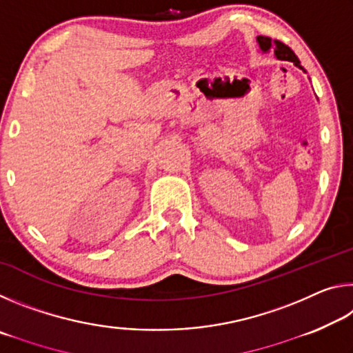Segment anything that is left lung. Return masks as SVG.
I'll use <instances>...</instances> for the list:
<instances>
[{
	"label": "left lung",
	"instance_id": "1",
	"mask_svg": "<svg viewBox=\"0 0 353 353\" xmlns=\"http://www.w3.org/2000/svg\"><path fill=\"white\" fill-rule=\"evenodd\" d=\"M256 40H259V45L263 51L274 50V52H276V57L280 59V61L294 62L299 68H302L301 61H299L297 56L294 54V51H292L290 46H286L285 43H280V41H272V39L266 37V35H259Z\"/></svg>",
	"mask_w": 353,
	"mask_h": 353
}]
</instances>
